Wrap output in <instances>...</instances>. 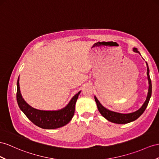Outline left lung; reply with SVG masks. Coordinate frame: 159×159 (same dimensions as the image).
<instances>
[{"label": "left lung", "mask_w": 159, "mask_h": 159, "mask_svg": "<svg viewBox=\"0 0 159 159\" xmlns=\"http://www.w3.org/2000/svg\"><path fill=\"white\" fill-rule=\"evenodd\" d=\"M134 51L135 52L139 53L140 54V52H138L137 50V49L135 48H134ZM146 65H147V76H148V83H149V88H148V93L147 97H146V99L143 105H142L140 109H139L138 111L135 112L128 113V114H123V113H119L113 112V111L108 110V109L105 108L103 105L99 103L98 99L96 98V97H95V100L96 101L98 110L100 112L101 114L102 115L105 119H107L109 121L113 122V123L125 124L136 120L142 114V113H144L146 107H147V105L148 104L150 98V97H151V94H152V83H151V80H150V75H149V68H148L147 63H146Z\"/></svg>", "instance_id": "obj_1"}]
</instances>
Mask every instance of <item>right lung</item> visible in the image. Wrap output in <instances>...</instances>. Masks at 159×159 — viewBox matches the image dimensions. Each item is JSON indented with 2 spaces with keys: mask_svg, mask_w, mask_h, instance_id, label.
Instances as JSON below:
<instances>
[{
  "mask_svg": "<svg viewBox=\"0 0 159 159\" xmlns=\"http://www.w3.org/2000/svg\"><path fill=\"white\" fill-rule=\"evenodd\" d=\"M19 76L17 80V101L21 110L25 113L31 122L39 128L43 129H56L66 125L75 114V104L80 94H76L66 107L59 111H41L31 107L28 105L21 96L19 88Z\"/></svg>",
  "mask_w": 159,
  "mask_h": 159,
  "instance_id": "obj_1",
  "label": "right lung"
}]
</instances>
